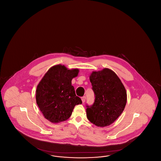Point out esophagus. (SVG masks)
I'll list each match as a JSON object with an SVG mask.
<instances>
[{
    "instance_id": "1",
    "label": "esophagus",
    "mask_w": 161,
    "mask_h": 161,
    "mask_svg": "<svg viewBox=\"0 0 161 161\" xmlns=\"http://www.w3.org/2000/svg\"><path fill=\"white\" fill-rule=\"evenodd\" d=\"M81 100H82V102L84 103V102L86 101V97H83L81 98Z\"/></svg>"
}]
</instances>
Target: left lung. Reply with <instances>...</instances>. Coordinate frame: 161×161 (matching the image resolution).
<instances>
[{"instance_id":"obj_1","label":"left lung","mask_w":161,"mask_h":161,"mask_svg":"<svg viewBox=\"0 0 161 161\" xmlns=\"http://www.w3.org/2000/svg\"><path fill=\"white\" fill-rule=\"evenodd\" d=\"M90 81L95 93V101L87 106V119L101 127L114 123L123 113L127 103V92L115 72L108 68L93 71Z\"/></svg>"}]
</instances>
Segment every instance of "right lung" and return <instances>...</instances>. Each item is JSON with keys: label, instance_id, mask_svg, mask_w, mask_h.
<instances>
[{"label": "right lung", "instance_id": "1", "mask_svg": "<svg viewBox=\"0 0 161 161\" xmlns=\"http://www.w3.org/2000/svg\"><path fill=\"white\" fill-rule=\"evenodd\" d=\"M79 69L57 64L47 70L37 86L36 102L44 117L53 123L67 120L74 107L82 103L72 86Z\"/></svg>", "mask_w": 161, "mask_h": 161}]
</instances>
